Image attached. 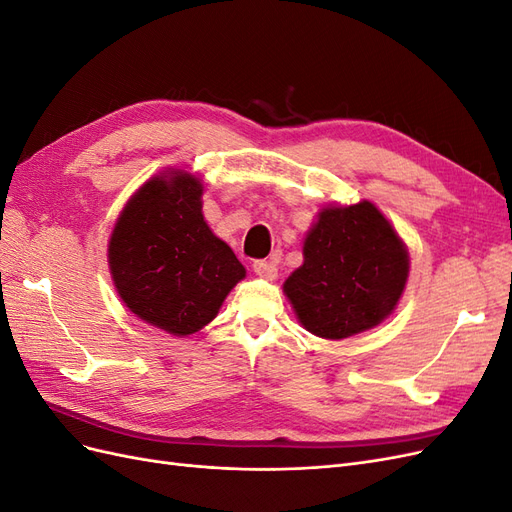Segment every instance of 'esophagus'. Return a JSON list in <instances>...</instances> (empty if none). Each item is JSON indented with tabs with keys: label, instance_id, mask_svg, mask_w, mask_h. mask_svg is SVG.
I'll return each instance as SVG.
<instances>
[{
	"label": "esophagus",
	"instance_id": "1",
	"mask_svg": "<svg viewBox=\"0 0 512 512\" xmlns=\"http://www.w3.org/2000/svg\"><path fill=\"white\" fill-rule=\"evenodd\" d=\"M254 273L258 277H265V280H275L277 275V262L275 260H254L252 265Z\"/></svg>",
	"mask_w": 512,
	"mask_h": 512
}]
</instances>
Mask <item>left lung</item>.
Masks as SVG:
<instances>
[{
	"label": "left lung",
	"instance_id": "8db88e82",
	"mask_svg": "<svg viewBox=\"0 0 512 512\" xmlns=\"http://www.w3.org/2000/svg\"><path fill=\"white\" fill-rule=\"evenodd\" d=\"M410 273V256L380 209L361 200L324 207L303 241V265L284 292L303 327L344 339L378 327L395 309Z\"/></svg>",
	"mask_w": 512,
	"mask_h": 512
}]
</instances>
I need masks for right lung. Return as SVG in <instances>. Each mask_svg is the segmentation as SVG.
<instances>
[{"label":"right lung","mask_w":512,"mask_h":512,"mask_svg":"<svg viewBox=\"0 0 512 512\" xmlns=\"http://www.w3.org/2000/svg\"><path fill=\"white\" fill-rule=\"evenodd\" d=\"M108 269L132 314L177 337L209 324L245 277L203 218V183L177 168L145 181L123 207Z\"/></svg>","instance_id":"add662e5"}]
</instances>
